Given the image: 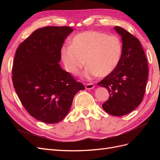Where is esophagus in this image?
<instances>
[{
	"label": "esophagus",
	"mask_w": 160,
	"mask_h": 160,
	"mask_svg": "<svg viewBox=\"0 0 160 160\" xmlns=\"http://www.w3.org/2000/svg\"><path fill=\"white\" fill-rule=\"evenodd\" d=\"M95 88V85L93 83H88L85 85V89L88 90H90L93 89Z\"/></svg>",
	"instance_id": "34e87169"
}]
</instances>
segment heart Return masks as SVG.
<instances>
[{
  "instance_id": "heart-1",
  "label": "heart",
  "mask_w": 160,
  "mask_h": 160,
  "mask_svg": "<svg viewBox=\"0 0 160 160\" xmlns=\"http://www.w3.org/2000/svg\"><path fill=\"white\" fill-rule=\"evenodd\" d=\"M122 49V41L118 37L85 31L72 38L70 45L61 48V58L65 70L73 75L79 73L86 62L88 66L83 77L91 79L113 72L119 63Z\"/></svg>"
}]
</instances>
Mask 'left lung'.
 I'll list each match as a JSON object with an SVG mask.
<instances>
[{"label":"left lung","instance_id":"left-lung-1","mask_svg":"<svg viewBox=\"0 0 160 160\" xmlns=\"http://www.w3.org/2000/svg\"><path fill=\"white\" fill-rule=\"evenodd\" d=\"M122 37V55L113 72L98 85L108 89L109 99L102 105L110 115L122 116L132 112L142 101L148 77V61L141 43L124 28L115 27Z\"/></svg>","mask_w":160,"mask_h":160}]
</instances>
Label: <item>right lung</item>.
Segmentation results:
<instances>
[{"instance_id": "obj_1", "label": "right lung", "mask_w": 160, "mask_h": 160, "mask_svg": "<svg viewBox=\"0 0 160 160\" xmlns=\"http://www.w3.org/2000/svg\"><path fill=\"white\" fill-rule=\"evenodd\" d=\"M72 31L70 27L38 28L16 51L12 77L14 89L28 113L45 123L63 119L74 96L85 89L59 65L62 44Z\"/></svg>"}]
</instances>
